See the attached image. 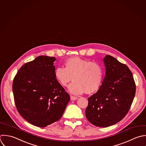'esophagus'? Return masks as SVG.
<instances>
[{
	"label": "esophagus",
	"mask_w": 146,
	"mask_h": 146,
	"mask_svg": "<svg viewBox=\"0 0 146 146\" xmlns=\"http://www.w3.org/2000/svg\"><path fill=\"white\" fill-rule=\"evenodd\" d=\"M77 99H78V98L77 97H74V96H70L71 101H75V100H77Z\"/></svg>",
	"instance_id": "1"
}]
</instances>
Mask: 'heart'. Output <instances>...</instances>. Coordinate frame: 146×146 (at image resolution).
Instances as JSON below:
<instances>
[{"label": "heart", "instance_id": "obj_1", "mask_svg": "<svg viewBox=\"0 0 146 146\" xmlns=\"http://www.w3.org/2000/svg\"><path fill=\"white\" fill-rule=\"evenodd\" d=\"M65 68L58 66L54 74L58 82L65 87L73 80L68 87L69 92L74 95H80L85 92L91 94L97 92L102 79L101 65L96 62L89 61L78 57L67 59Z\"/></svg>", "mask_w": 146, "mask_h": 146}]
</instances>
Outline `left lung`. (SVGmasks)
Segmentation results:
<instances>
[{"instance_id":"left-lung-1","label":"left lung","mask_w":146,"mask_h":146,"mask_svg":"<svg viewBox=\"0 0 146 146\" xmlns=\"http://www.w3.org/2000/svg\"><path fill=\"white\" fill-rule=\"evenodd\" d=\"M103 61L105 76L97 92L88 98L85 115L93 125L106 127L126 115L135 97L136 86L127 65L110 55H106Z\"/></svg>"}]
</instances>
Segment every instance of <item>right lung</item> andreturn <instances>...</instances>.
I'll list each match as a JSON object with an SVG mask.
<instances>
[{
  "instance_id": "add662e5",
  "label": "right lung",
  "mask_w": 146,
  "mask_h": 146,
  "mask_svg": "<svg viewBox=\"0 0 146 146\" xmlns=\"http://www.w3.org/2000/svg\"><path fill=\"white\" fill-rule=\"evenodd\" d=\"M54 57L40 56L19 70L12 84L16 109L27 122L44 127L62 117L70 96L56 80Z\"/></svg>"
}]
</instances>
